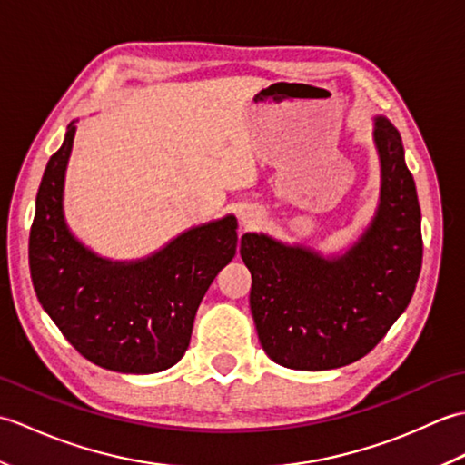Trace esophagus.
<instances>
[{
	"label": "esophagus",
	"mask_w": 465,
	"mask_h": 465,
	"mask_svg": "<svg viewBox=\"0 0 465 465\" xmlns=\"http://www.w3.org/2000/svg\"><path fill=\"white\" fill-rule=\"evenodd\" d=\"M240 222L243 227H255L262 222V212L258 207H245V210L240 213Z\"/></svg>",
	"instance_id": "1"
}]
</instances>
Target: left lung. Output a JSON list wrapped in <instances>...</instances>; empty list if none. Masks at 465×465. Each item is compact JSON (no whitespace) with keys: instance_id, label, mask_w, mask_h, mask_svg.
<instances>
[{"instance_id":"obj_1","label":"left lung","mask_w":465,"mask_h":465,"mask_svg":"<svg viewBox=\"0 0 465 465\" xmlns=\"http://www.w3.org/2000/svg\"><path fill=\"white\" fill-rule=\"evenodd\" d=\"M378 213L338 260L245 233L250 308L263 351L292 370H333L363 358L406 312L421 270V212L400 132L375 117Z\"/></svg>"}]
</instances>
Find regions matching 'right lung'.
Wrapping results in <instances>:
<instances>
[{
  "instance_id": "1",
  "label": "right lung",
  "mask_w": 465,
  "mask_h": 465,
  "mask_svg": "<svg viewBox=\"0 0 465 465\" xmlns=\"http://www.w3.org/2000/svg\"><path fill=\"white\" fill-rule=\"evenodd\" d=\"M75 125L49 157L29 232V272L39 303L85 360L122 373L172 368L190 345L195 312L238 248L235 217L182 233L135 263L85 250L64 222L62 193Z\"/></svg>"
}]
</instances>
